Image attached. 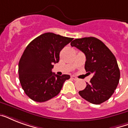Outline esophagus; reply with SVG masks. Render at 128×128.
Listing matches in <instances>:
<instances>
[{"label":"esophagus","mask_w":128,"mask_h":128,"mask_svg":"<svg viewBox=\"0 0 128 128\" xmlns=\"http://www.w3.org/2000/svg\"><path fill=\"white\" fill-rule=\"evenodd\" d=\"M71 78H72V80H78V78H76V77H75V76H71Z\"/></svg>","instance_id":"1"}]
</instances>
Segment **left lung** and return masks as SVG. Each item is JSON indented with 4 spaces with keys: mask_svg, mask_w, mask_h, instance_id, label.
Listing matches in <instances>:
<instances>
[{
    "mask_svg": "<svg viewBox=\"0 0 128 128\" xmlns=\"http://www.w3.org/2000/svg\"><path fill=\"white\" fill-rule=\"evenodd\" d=\"M86 58L85 70L93 74L90 84L79 92L80 96L94 104H100L113 94L119 83L120 72L113 53L101 40L94 37L75 39L70 43Z\"/></svg>",
    "mask_w": 128,
    "mask_h": 128,
    "instance_id": "8db88e82",
    "label": "left lung"
}]
</instances>
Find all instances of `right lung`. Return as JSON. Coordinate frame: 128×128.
Returning <instances> with one entry per match:
<instances>
[{"label":"right lung","mask_w":128,"mask_h":128,"mask_svg":"<svg viewBox=\"0 0 128 128\" xmlns=\"http://www.w3.org/2000/svg\"><path fill=\"white\" fill-rule=\"evenodd\" d=\"M73 40L52 32L34 39L25 48L18 63L19 80L25 94L37 102L52 99L60 93L70 75L52 72L60 60V52Z\"/></svg>","instance_id":"right-lung-1"}]
</instances>
